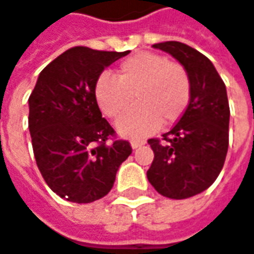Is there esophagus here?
<instances>
[{
	"label": "esophagus",
	"mask_w": 254,
	"mask_h": 254,
	"mask_svg": "<svg viewBox=\"0 0 254 254\" xmlns=\"http://www.w3.org/2000/svg\"><path fill=\"white\" fill-rule=\"evenodd\" d=\"M144 140H131V147L133 148H138V147H141V146H144Z\"/></svg>",
	"instance_id": "esophagus-1"
}]
</instances>
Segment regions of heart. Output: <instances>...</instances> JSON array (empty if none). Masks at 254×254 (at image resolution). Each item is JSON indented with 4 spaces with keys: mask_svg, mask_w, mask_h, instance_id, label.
<instances>
[{
    "mask_svg": "<svg viewBox=\"0 0 254 254\" xmlns=\"http://www.w3.org/2000/svg\"><path fill=\"white\" fill-rule=\"evenodd\" d=\"M138 106L119 124L126 137L140 138L156 131L161 123L182 117L190 101V78L182 64L156 53H135L121 61L116 77L103 72L94 84V98L101 113L121 120L134 104Z\"/></svg>",
    "mask_w": 254,
    "mask_h": 254,
    "instance_id": "heart-1",
    "label": "heart"
}]
</instances>
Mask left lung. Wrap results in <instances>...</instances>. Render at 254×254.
I'll use <instances>...</instances> for the list:
<instances>
[{
  "mask_svg": "<svg viewBox=\"0 0 254 254\" xmlns=\"http://www.w3.org/2000/svg\"><path fill=\"white\" fill-rule=\"evenodd\" d=\"M171 54L190 78V101L163 138H150L154 160L147 179L161 196L182 200L209 189L229 148L230 108L226 85L209 58L179 41L153 45Z\"/></svg>",
  "mask_w": 254,
  "mask_h": 254,
  "instance_id": "8db88e82",
  "label": "left lung"
}]
</instances>
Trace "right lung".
<instances>
[{
    "label": "right lung",
    "mask_w": 254,
    "mask_h": 254,
    "mask_svg": "<svg viewBox=\"0 0 254 254\" xmlns=\"http://www.w3.org/2000/svg\"><path fill=\"white\" fill-rule=\"evenodd\" d=\"M128 53L72 47L40 72L28 98L37 166L48 187L68 201L91 203L106 196L133 151L128 141L116 137L94 98L98 75Z\"/></svg>",
    "instance_id": "obj_1"
}]
</instances>
